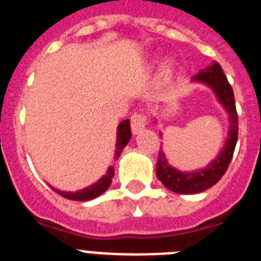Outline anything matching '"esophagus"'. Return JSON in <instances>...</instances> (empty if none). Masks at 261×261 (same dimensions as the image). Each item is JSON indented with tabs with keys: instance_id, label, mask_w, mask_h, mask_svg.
Instances as JSON below:
<instances>
[{
	"instance_id": "esophagus-1",
	"label": "esophagus",
	"mask_w": 261,
	"mask_h": 261,
	"mask_svg": "<svg viewBox=\"0 0 261 261\" xmlns=\"http://www.w3.org/2000/svg\"><path fill=\"white\" fill-rule=\"evenodd\" d=\"M147 124V116L145 112H135L131 116V130L134 134H138L139 131H142Z\"/></svg>"
}]
</instances>
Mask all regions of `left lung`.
Listing matches in <instances>:
<instances>
[{"label": "left lung", "mask_w": 261, "mask_h": 261, "mask_svg": "<svg viewBox=\"0 0 261 261\" xmlns=\"http://www.w3.org/2000/svg\"><path fill=\"white\" fill-rule=\"evenodd\" d=\"M193 80L205 83L215 91L219 100L225 107L226 111L229 112L230 131L225 147L221 150L220 155L205 169L192 171V173H185V171L182 173L174 167H171L167 164L162 150H160L155 169L156 177L167 189L179 193V194H196L217 184L229 166L232 156H233L234 147H236L237 137H239V118H237L233 90L226 79L221 65L219 63H213L205 71L198 72L193 77Z\"/></svg>", "instance_id": "1"}]
</instances>
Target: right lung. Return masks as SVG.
Here are the masks:
<instances>
[{"label":"right lung","mask_w":261,"mask_h":261,"mask_svg":"<svg viewBox=\"0 0 261 261\" xmlns=\"http://www.w3.org/2000/svg\"><path fill=\"white\" fill-rule=\"evenodd\" d=\"M131 138V128H130V120L126 119L123 120L122 123L118 126V138H116V151H115V158H119L120 152L124 149V146L128 143ZM114 175V169L110 167L109 171H107V175H105L103 178H100L96 184L88 186L86 189L79 190V192H61V190H57L55 188L52 189L56 193H59L60 196H63L64 198H68V200H75V201H87L92 200L95 197L100 196L101 193H105L106 190L109 189L110 184H111V178Z\"/></svg>","instance_id":"add662e5"}]
</instances>
